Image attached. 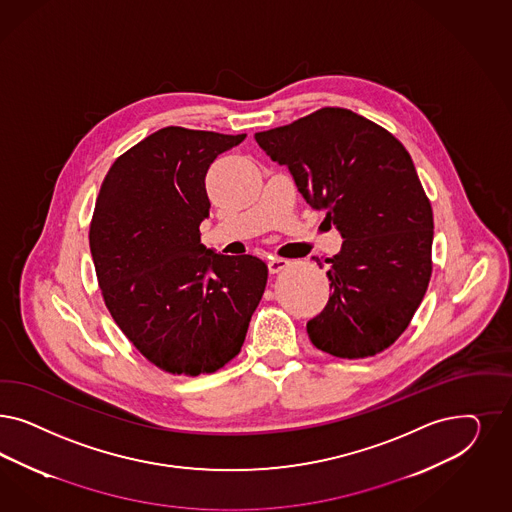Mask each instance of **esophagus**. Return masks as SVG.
Segmentation results:
<instances>
[{"instance_id": "obj_1", "label": "esophagus", "mask_w": 512, "mask_h": 512, "mask_svg": "<svg viewBox=\"0 0 512 512\" xmlns=\"http://www.w3.org/2000/svg\"><path fill=\"white\" fill-rule=\"evenodd\" d=\"M288 265H290V260H284V258H271L267 262V267H269L271 273H279L282 269H286Z\"/></svg>"}]
</instances>
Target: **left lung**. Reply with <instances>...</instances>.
Returning a JSON list of instances; mask_svg holds the SVG:
<instances>
[{
    "instance_id": "left-lung-1",
    "label": "left lung",
    "mask_w": 512,
    "mask_h": 512,
    "mask_svg": "<svg viewBox=\"0 0 512 512\" xmlns=\"http://www.w3.org/2000/svg\"><path fill=\"white\" fill-rule=\"evenodd\" d=\"M299 194L345 239L328 265L331 296L307 322L314 347L367 358L411 324L431 277L433 211L411 154L388 130L341 107L254 135Z\"/></svg>"
}]
</instances>
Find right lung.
Listing matches in <instances>:
<instances>
[{"instance_id":"add662e5","label":"right lung","mask_w":512,"mask_h":512,"mask_svg":"<svg viewBox=\"0 0 512 512\" xmlns=\"http://www.w3.org/2000/svg\"><path fill=\"white\" fill-rule=\"evenodd\" d=\"M247 135L167 126L116 158L90 222L99 288L116 326L165 373L198 377L233 360L264 296L267 265L201 245L205 175Z\"/></svg>"}]
</instances>
